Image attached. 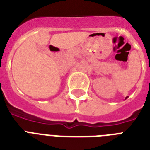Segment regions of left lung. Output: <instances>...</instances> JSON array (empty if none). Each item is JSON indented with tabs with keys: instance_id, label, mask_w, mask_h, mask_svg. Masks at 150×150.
Instances as JSON below:
<instances>
[{
	"instance_id": "8db88e82",
	"label": "left lung",
	"mask_w": 150,
	"mask_h": 150,
	"mask_svg": "<svg viewBox=\"0 0 150 150\" xmlns=\"http://www.w3.org/2000/svg\"><path fill=\"white\" fill-rule=\"evenodd\" d=\"M127 98H128V96H127V97H126V98H125V100H126V99H127Z\"/></svg>"
}]
</instances>
